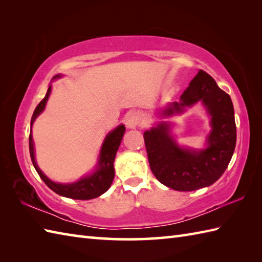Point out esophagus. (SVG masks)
<instances>
[{
	"label": "esophagus",
	"instance_id": "esophagus-1",
	"mask_svg": "<svg viewBox=\"0 0 262 262\" xmlns=\"http://www.w3.org/2000/svg\"><path fill=\"white\" fill-rule=\"evenodd\" d=\"M141 115L138 113H130L126 117V126L128 128H136L141 124Z\"/></svg>",
	"mask_w": 262,
	"mask_h": 262
}]
</instances>
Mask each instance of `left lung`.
I'll return each mask as SVG.
<instances>
[{"mask_svg": "<svg viewBox=\"0 0 262 262\" xmlns=\"http://www.w3.org/2000/svg\"><path fill=\"white\" fill-rule=\"evenodd\" d=\"M202 101L211 116L208 147L202 151L180 148L169 135L166 124H160L144 133L147 158L153 174L164 186L178 191H193L213 185L224 173L234 153L236 126L234 109L229 94L215 80L200 70L181 94L164 111L165 116L182 113Z\"/></svg>", "mask_w": 262, "mask_h": 262, "instance_id": "1", "label": "left lung"}]
</instances>
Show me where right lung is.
<instances>
[{"label":"right lung","instance_id":"1","mask_svg":"<svg viewBox=\"0 0 262 262\" xmlns=\"http://www.w3.org/2000/svg\"><path fill=\"white\" fill-rule=\"evenodd\" d=\"M59 75H56L54 79H56ZM52 86L48 88L47 93L45 98H43L40 102L38 103L33 115L31 117V126L32 122L35 121L37 116L45 109V105L47 100L51 94ZM125 133V126L120 125L113 130L110 134L105 137L103 142V145L101 147V152H100L99 158V168L90 177L82 178L81 180L74 183H69V185H62V183H56L49 180L48 178L42 173L40 169L38 168L35 160V153H33V142H32V135L30 133L29 135V151H30V158L32 161V164L35 166L37 173L41 178V180L46 183L48 188H51L53 191L60 194L63 197H68L72 199H79V200H88L92 198H97L100 194H102L110 188L111 183H113L114 177H115V170H114V161L116 153L118 151V147L120 145V142L122 140Z\"/></svg>","mask_w":262,"mask_h":262}]
</instances>
